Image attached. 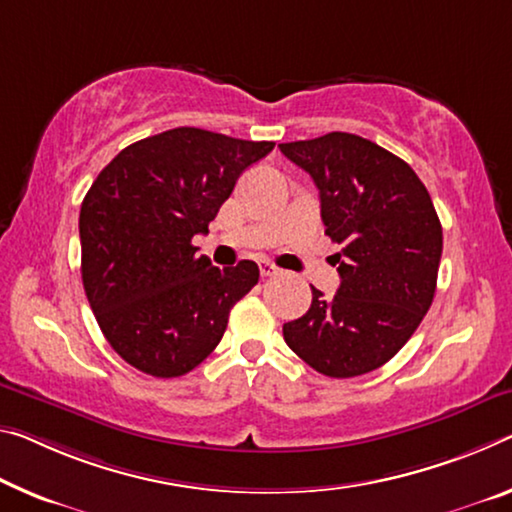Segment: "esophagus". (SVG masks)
<instances>
[{
  "label": "esophagus",
  "instance_id": "esophagus-1",
  "mask_svg": "<svg viewBox=\"0 0 512 512\" xmlns=\"http://www.w3.org/2000/svg\"><path fill=\"white\" fill-rule=\"evenodd\" d=\"M259 273H262V278H273V275H278V266L271 264V262H259Z\"/></svg>",
  "mask_w": 512,
  "mask_h": 512
}]
</instances>
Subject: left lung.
Wrapping results in <instances>:
<instances>
[{
	"label": "left lung",
	"mask_w": 512,
	"mask_h": 512,
	"mask_svg": "<svg viewBox=\"0 0 512 512\" xmlns=\"http://www.w3.org/2000/svg\"><path fill=\"white\" fill-rule=\"evenodd\" d=\"M278 148L310 173L326 234L342 246L332 255L337 294L312 287L310 310L282 335L323 376H362L401 351L433 303L440 218L415 170L362 136L330 132Z\"/></svg>",
	"instance_id": "8db88e82"
}]
</instances>
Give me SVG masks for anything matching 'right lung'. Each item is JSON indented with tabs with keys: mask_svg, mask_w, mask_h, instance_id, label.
<instances>
[{
	"mask_svg": "<svg viewBox=\"0 0 512 512\" xmlns=\"http://www.w3.org/2000/svg\"><path fill=\"white\" fill-rule=\"evenodd\" d=\"M273 145L175 127L127 145L88 189L81 280L102 335L134 369L154 378L196 369L257 285L255 262L218 269L191 239L209 232L239 175Z\"/></svg>",
	"mask_w": 512,
	"mask_h": 512,
	"instance_id": "1",
	"label": "right lung"
}]
</instances>
